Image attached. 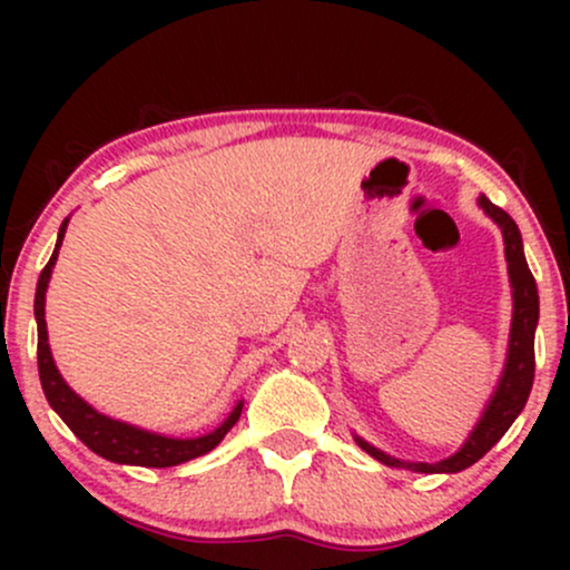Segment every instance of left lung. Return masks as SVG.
Instances as JSON below:
<instances>
[{
	"mask_svg": "<svg viewBox=\"0 0 570 570\" xmlns=\"http://www.w3.org/2000/svg\"><path fill=\"white\" fill-rule=\"evenodd\" d=\"M480 206L499 222L503 233V244H507V263H509V281H512V294H514V316H512V335H509V356H507V370H503L499 389H495L493 399H490L485 415L476 423L466 444L458 450L455 455L444 458L440 463H402L396 458L381 453L372 444L356 440L362 444V450H367L372 458L385 463V466H407L412 472L423 474H436V472H461V469L472 466L480 461L482 455L493 448L495 442L507 434V429L512 426L514 417L520 415L525 407L528 396H531L533 385V372H535V351H533V335H535V322H539V289H535V278L531 267L525 263V254H522V238L517 230L514 219L509 217L503 208L490 203L485 195L480 198Z\"/></svg>",
	"mask_w": 570,
	"mask_h": 570,
	"instance_id": "1",
	"label": "left lung"
}]
</instances>
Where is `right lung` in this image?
Wrapping results in <instances>:
<instances>
[{
    "mask_svg": "<svg viewBox=\"0 0 570 570\" xmlns=\"http://www.w3.org/2000/svg\"><path fill=\"white\" fill-rule=\"evenodd\" d=\"M69 219H63L61 230H58L56 252L50 257V263L42 267L37 281V294H35V316H37V367H39V381H42L45 399L50 402L61 421L75 431V436L82 444H88L96 455L107 458L115 463H130V466H153V469H166L176 466V463H185L189 458L206 455L208 450H214L222 442V436L235 426V421L240 417L244 404H235V410L227 415V421L219 429H214L212 434L198 436V440H171V436L149 434V431L134 429L128 423L112 421V417L96 412L90 404H85L75 391L63 383V377L58 375L53 356H50L48 345V324H45V292H48L50 273L58 259V248H61L63 233H67Z\"/></svg>",
    "mask_w": 570,
    "mask_h": 570,
    "instance_id": "1",
    "label": "right lung"
}]
</instances>
